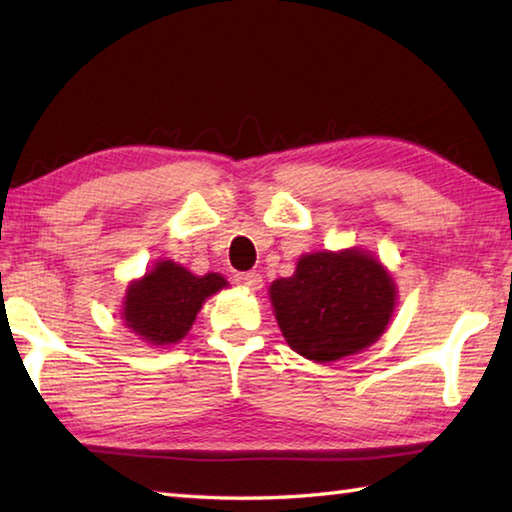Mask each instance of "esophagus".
<instances>
[{"mask_svg":"<svg viewBox=\"0 0 512 512\" xmlns=\"http://www.w3.org/2000/svg\"><path fill=\"white\" fill-rule=\"evenodd\" d=\"M235 282L239 284V287H244L248 291H259L262 289V275L255 273V271H248V273H237L235 275Z\"/></svg>","mask_w":512,"mask_h":512,"instance_id":"34e87169","label":"esophagus"}]
</instances>
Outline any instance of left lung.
Instances as JSON below:
<instances>
[{
  "instance_id": "1",
  "label": "left lung",
  "mask_w": 512,
  "mask_h": 512,
  "mask_svg": "<svg viewBox=\"0 0 512 512\" xmlns=\"http://www.w3.org/2000/svg\"><path fill=\"white\" fill-rule=\"evenodd\" d=\"M273 314L293 352L314 363L363 352L391 325L397 287L370 250L300 255L291 277L268 287Z\"/></svg>"
}]
</instances>
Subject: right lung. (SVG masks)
I'll use <instances>...</instances> for the list:
<instances>
[{"label": "right lung", "mask_w": 512, "mask_h": 512, "mask_svg": "<svg viewBox=\"0 0 512 512\" xmlns=\"http://www.w3.org/2000/svg\"><path fill=\"white\" fill-rule=\"evenodd\" d=\"M228 287L221 273L194 275L173 259H158L151 271L128 282L119 316L153 348L176 345L189 334L205 300Z\"/></svg>", "instance_id": "add662e5"}]
</instances>
